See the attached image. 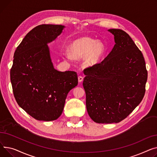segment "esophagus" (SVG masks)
I'll return each mask as SVG.
<instances>
[{"mask_svg":"<svg viewBox=\"0 0 157 157\" xmlns=\"http://www.w3.org/2000/svg\"><path fill=\"white\" fill-rule=\"evenodd\" d=\"M83 79H84V78H83V77H82V76H79L78 77V82H82V81H83Z\"/></svg>","mask_w":157,"mask_h":157,"instance_id":"esophagus-1","label":"esophagus"}]
</instances>
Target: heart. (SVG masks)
Wrapping results in <instances>:
<instances>
[{
	"instance_id": "b5f03b06",
	"label": "heart",
	"mask_w": 157,
	"mask_h": 157,
	"mask_svg": "<svg viewBox=\"0 0 157 157\" xmlns=\"http://www.w3.org/2000/svg\"><path fill=\"white\" fill-rule=\"evenodd\" d=\"M104 51L103 44L96 39L83 36L73 41L68 46V52L63 55V58L70 60L71 58L80 59L87 67H93L97 64Z\"/></svg>"
}]
</instances>
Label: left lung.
<instances>
[{"label": "left lung", "instance_id": "obj_1", "mask_svg": "<svg viewBox=\"0 0 157 157\" xmlns=\"http://www.w3.org/2000/svg\"><path fill=\"white\" fill-rule=\"evenodd\" d=\"M108 31L114 35L112 51L84 70L87 110L98 124L125 119L141 102L148 77L143 54L131 36L121 29Z\"/></svg>", "mask_w": 157, "mask_h": 157}]
</instances>
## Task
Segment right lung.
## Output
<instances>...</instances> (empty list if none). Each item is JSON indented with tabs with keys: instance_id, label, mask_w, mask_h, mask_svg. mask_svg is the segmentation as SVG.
Masks as SVG:
<instances>
[{
	"instance_id": "obj_1",
	"label": "right lung",
	"mask_w": 157,
	"mask_h": 157,
	"mask_svg": "<svg viewBox=\"0 0 157 157\" xmlns=\"http://www.w3.org/2000/svg\"><path fill=\"white\" fill-rule=\"evenodd\" d=\"M65 28L40 25L28 33L14 54L10 76L13 94L22 109L38 121L58 118L71 89L78 84L75 71L54 68L48 44Z\"/></svg>"
}]
</instances>
